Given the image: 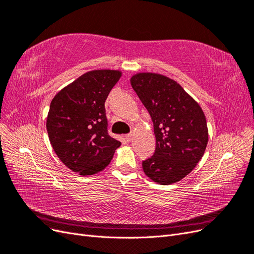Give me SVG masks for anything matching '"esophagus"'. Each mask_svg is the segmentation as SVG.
<instances>
[{
	"instance_id": "obj_1",
	"label": "esophagus",
	"mask_w": 254,
	"mask_h": 254,
	"mask_svg": "<svg viewBox=\"0 0 254 254\" xmlns=\"http://www.w3.org/2000/svg\"><path fill=\"white\" fill-rule=\"evenodd\" d=\"M132 137H133V133H128V134H126V141L130 142V141L132 140Z\"/></svg>"
}]
</instances>
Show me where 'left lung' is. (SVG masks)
Listing matches in <instances>:
<instances>
[{"instance_id":"1","label":"left lung","mask_w":254,"mask_h":254,"mask_svg":"<svg viewBox=\"0 0 254 254\" xmlns=\"http://www.w3.org/2000/svg\"><path fill=\"white\" fill-rule=\"evenodd\" d=\"M131 86L150 114L156 135L145 175L159 184L178 182L194 170L206 148V120L200 106L180 84L155 73L133 75Z\"/></svg>"}]
</instances>
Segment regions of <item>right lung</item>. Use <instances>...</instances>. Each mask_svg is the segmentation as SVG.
I'll use <instances>...</instances> for the list:
<instances>
[{"instance_id": "add662e5", "label": "right lung", "mask_w": 254, "mask_h": 254, "mask_svg": "<svg viewBox=\"0 0 254 254\" xmlns=\"http://www.w3.org/2000/svg\"><path fill=\"white\" fill-rule=\"evenodd\" d=\"M122 76L95 70L81 75L55 95L47 129L54 151L66 167L82 176L102 172L121 142L108 133L105 102Z\"/></svg>"}]
</instances>
